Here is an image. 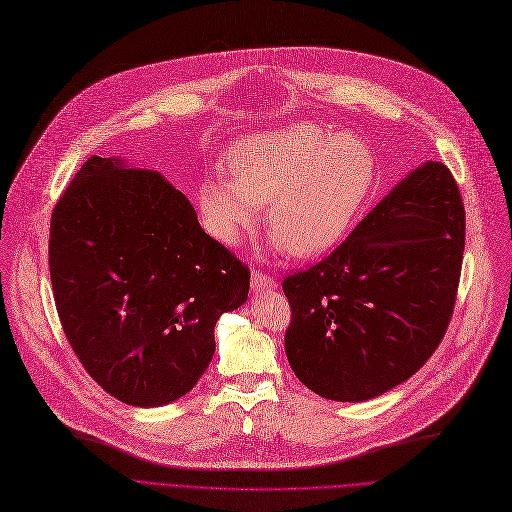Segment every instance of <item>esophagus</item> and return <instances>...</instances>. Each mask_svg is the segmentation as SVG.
Returning <instances> with one entry per match:
<instances>
[{"label":"esophagus","mask_w":512,"mask_h":512,"mask_svg":"<svg viewBox=\"0 0 512 512\" xmlns=\"http://www.w3.org/2000/svg\"><path fill=\"white\" fill-rule=\"evenodd\" d=\"M251 288L253 292H263V290H273L275 288V280L261 271H253L251 273Z\"/></svg>","instance_id":"1"}]
</instances>
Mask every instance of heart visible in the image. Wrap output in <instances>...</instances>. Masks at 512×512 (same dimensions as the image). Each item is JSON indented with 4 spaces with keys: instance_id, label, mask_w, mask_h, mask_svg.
<instances>
[{
    "instance_id": "b5f03b06",
    "label": "heart",
    "mask_w": 512,
    "mask_h": 512,
    "mask_svg": "<svg viewBox=\"0 0 512 512\" xmlns=\"http://www.w3.org/2000/svg\"><path fill=\"white\" fill-rule=\"evenodd\" d=\"M224 167L228 177L206 179L198 194L210 235L237 245L267 202V228L298 259L333 249L376 183V159L365 143L310 122L239 138Z\"/></svg>"
}]
</instances>
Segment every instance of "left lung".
<instances>
[{
    "label": "left lung",
    "mask_w": 512,
    "mask_h": 512,
    "mask_svg": "<svg viewBox=\"0 0 512 512\" xmlns=\"http://www.w3.org/2000/svg\"><path fill=\"white\" fill-rule=\"evenodd\" d=\"M463 245L457 183L443 163H423L327 259L284 280L296 378L337 402L376 398L412 378L449 327Z\"/></svg>",
    "instance_id": "left-lung-1"
}]
</instances>
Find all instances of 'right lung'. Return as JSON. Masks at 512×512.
<instances>
[{"mask_svg":"<svg viewBox=\"0 0 512 512\" xmlns=\"http://www.w3.org/2000/svg\"><path fill=\"white\" fill-rule=\"evenodd\" d=\"M51 284L65 337L110 396L161 406L206 371L251 271L208 237L157 171L89 157L51 218Z\"/></svg>","mask_w":512,"mask_h":512,"instance_id":"obj_1","label":"right lung"}]
</instances>
